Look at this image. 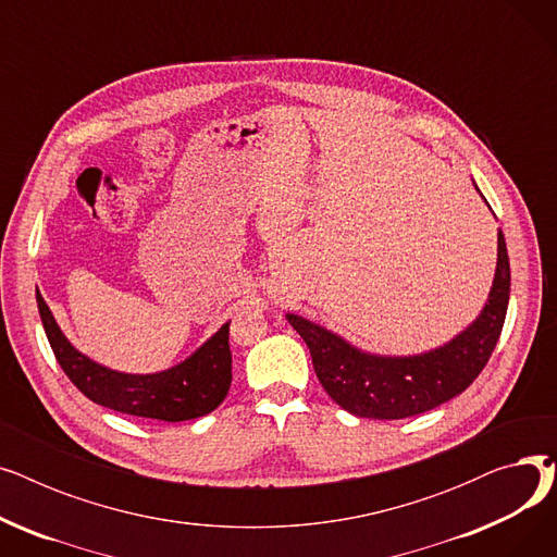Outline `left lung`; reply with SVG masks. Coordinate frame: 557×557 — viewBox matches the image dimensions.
<instances>
[{
  "label": "left lung",
  "instance_id": "8db88e82",
  "mask_svg": "<svg viewBox=\"0 0 557 557\" xmlns=\"http://www.w3.org/2000/svg\"><path fill=\"white\" fill-rule=\"evenodd\" d=\"M42 327L70 382L95 404L126 416L151 418L162 422H185L212 413L225 399L232 382L230 323H225L187 361L158 374H124L108 370L70 345L55 320L36 294Z\"/></svg>",
  "mask_w": 557,
  "mask_h": 557
}]
</instances>
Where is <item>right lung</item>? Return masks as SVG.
I'll use <instances>...</instances> for the list:
<instances>
[{"label":"right lung","mask_w":557,"mask_h":557,"mask_svg":"<svg viewBox=\"0 0 557 557\" xmlns=\"http://www.w3.org/2000/svg\"><path fill=\"white\" fill-rule=\"evenodd\" d=\"M510 300V261L504 232L499 259L483 313L445 347L420 357H372L336 334L288 313V323L305 338L315 376L345 411L370 420H404L449 401L481 374L502 336Z\"/></svg>","instance_id":"1"}]
</instances>
